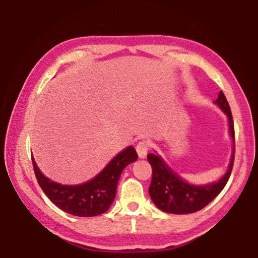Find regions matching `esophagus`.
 I'll use <instances>...</instances> for the list:
<instances>
[{
    "mask_svg": "<svg viewBox=\"0 0 258 258\" xmlns=\"http://www.w3.org/2000/svg\"><path fill=\"white\" fill-rule=\"evenodd\" d=\"M136 152H138L139 158L143 160V158L146 157L147 152H149V143H147V142H145V141L140 142L138 146H136Z\"/></svg>",
    "mask_w": 258,
    "mask_h": 258,
    "instance_id": "esophagus-1",
    "label": "esophagus"
}]
</instances>
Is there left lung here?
Returning a JSON list of instances; mask_svg holds the SVG:
<instances>
[{
  "label": "left lung",
  "instance_id": "obj_1",
  "mask_svg": "<svg viewBox=\"0 0 258 258\" xmlns=\"http://www.w3.org/2000/svg\"><path fill=\"white\" fill-rule=\"evenodd\" d=\"M214 104H216L217 107L226 115L228 133L233 143L232 155L227 171L216 182L208 184H191L175 172L156 151L150 153L147 155V161L151 164L153 173L149 193L153 203L163 212L182 215V214H190L201 211L207 204H210L225 187L234 163V123L231 108H229L228 102L222 91Z\"/></svg>",
  "mask_w": 258,
  "mask_h": 258
}]
</instances>
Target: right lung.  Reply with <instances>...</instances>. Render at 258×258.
Instances as JSON below:
<instances>
[{
  "instance_id": "right-lung-1",
  "label": "right lung",
  "mask_w": 258,
  "mask_h": 258,
  "mask_svg": "<svg viewBox=\"0 0 258 258\" xmlns=\"http://www.w3.org/2000/svg\"><path fill=\"white\" fill-rule=\"evenodd\" d=\"M138 160L133 146L115 155L95 177L76 185H65L46 177L32 156L35 176L45 195L62 211L80 217H93L105 213L116 195L117 183L123 169Z\"/></svg>"
}]
</instances>
